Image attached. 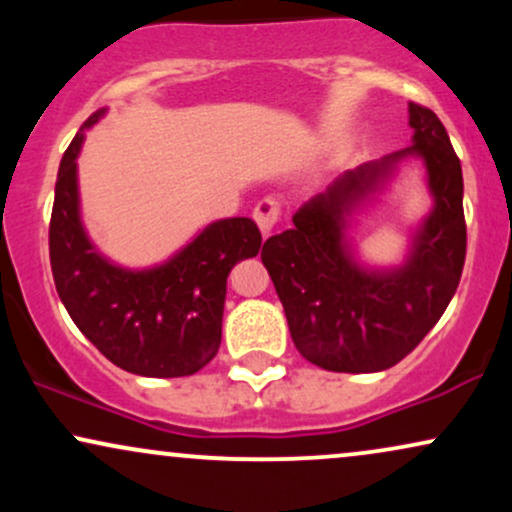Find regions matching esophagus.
I'll use <instances>...</instances> for the list:
<instances>
[{
    "label": "esophagus",
    "instance_id": "esophagus-1",
    "mask_svg": "<svg viewBox=\"0 0 512 512\" xmlns=\"http://www.w3.org/2000/svg\"><path fill=\"white\" fill-rule=\"evenodd\" d=\"M279 216H281V204L272 197L260 199V202L255 204V209H252V219L257 221V226H260L262 233L272 231L276 221H279Z\"/></svg>",
    "mask_w": 512,
    "mask_h": 512
}]
</instances>
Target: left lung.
<instances>
[{
	"label": "left lung",
	"mask_w": 512,
	"mask_h": 512,
	"mask_svg": "<svg viewBox=\"0 0 512 512\" xmlns=\"http://www.w3.org/2000/svg\"><path fill=\"white\" fill-rule=\"evenodd\" d=\"M414 144L349 170L293 214V228L267 238L262 262L303 358L334 373H378L419 346L448 308L467 255L462 166L433 110L409 103ZM407 155H419L437 207L407 265L363 270L343 238L345 216Z\"/></svg>",
	"instance_id": "8db88e82"
}]
</instances>
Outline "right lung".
<instances>
[{"instance_id":"add662e5","label":"right lung","mask_w":512,"mask_h":512,"mask_svg":"<svg viewBox=\"0 0 512 512\" xmlns=\"http://www.w3.org/2000/svg\"><path fill=\"white\" fill-rule=\"evenodd\" d=\"M103 113L81 125L57 173L50 219L57 293L74 325L117 368L146 378L192 375L219 351L226 279L233 264L260 252V228L245 216L214 221L173 260L142 272L98 255L79 219L76 156L84 129Z\"/></svg>"}]
</instances>
